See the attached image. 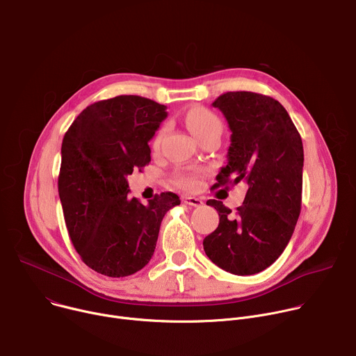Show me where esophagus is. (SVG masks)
I'll return each mask as SVG.
<instances>
[{"label": "esophagus", "instance_id": "esophagus-1", "mask_svg": "<svg viewBox=\"0 0 356 356\" xmlns=\"http://www.w3.org/2000/svg\"><path fill=\"white\" fill-rule=\"evenodd\" d=\"M183 201L186 202V204L193 206V207H200V206L204 204V201H202L201 198L193 197V195H186V197H183Z\"/></svg>", "mask_w": 356, "mask_h": 356}]
</instances>
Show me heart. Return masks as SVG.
I'll use <instances>...</instances> for the list:
<instances>
[{"label": "heart", "mask_w": 356, "mask_h": 356, "mask_svg": "<svg viewBox=\"0 0 356 356\" xmlns=\"http://www.w3.org/2000/svg\"><path fill=\"white\" fill-rule=\"evenodd\" d=\"M186 125L191 131V134L197 138L201 139L202 136L210 135V134H220L222 132V122L221 120L210 110L204 107H193L186 113ZM166 132V127L159 128L156 135L154 136V140H152V147L154 150H158L161 146V142L163 139V135ZM206 173L204 169H186V170H179L173 176V181L176 186L184 190H195L200 187L201 177Z\"/></svg>", "instance_id": "obj_1"}]
</instances>
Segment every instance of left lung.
<instances>
[{"label": "left lung", "instance_id": "8db88e82", "mask_svg": "<svg viewBox=\"0 0 356 356\" xmlns=\"http://www.w3.org/2000/svg\"><path fill=\"white\" fill-rule=\"evenodd\" d=\"M213 106L231 129L228 165L217 186L248 183L236 213L222 201L209 200L220 216L218 228L202 241L206 255L221 269L239 276L269 268L287 246L301 210V136L277 99L228 91Z\"/></svg>", "mask_w": 356, "mask_h": 356}]
</instances>
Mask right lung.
<instances>
[{"instance_id":"obj_1","label":"right lung","mask_w":356,"mask_h":356,"mask_svg":"<svg viewBox=\"0 0 356 356\" xmlns=\"http://www.w3.org/2000/svg\"><path fill=\"white\" fill-rule=\"evenodd\" d=\"M166 107L139 95L97 101L80 113L62 143L59 197L81 261L110 277L140 270L155 252L165 214L177 194H156L143 206L129 197L127 176L150 162L147 142Z\"/></svg>"}]
</instances>
